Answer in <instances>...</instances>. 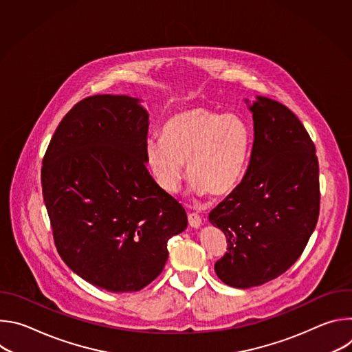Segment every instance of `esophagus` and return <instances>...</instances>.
<instances>
[{"label":"esophagus","instance_id":"obj_1","mask_svg":"<svg viewBox=\"0 0 352 352\" xmlns=\"http://www.w3.org/2000/svg\"><path fill=\"white\" fill-rule=\"evenodd\" d=\"M188 223L192 228H199L200 224H202V217L197 213H188Z\"/></svg>","mask_w":352,"mask_h":352}]
</instances>
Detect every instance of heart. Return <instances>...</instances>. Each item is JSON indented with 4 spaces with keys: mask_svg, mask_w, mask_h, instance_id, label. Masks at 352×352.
<instances>
[{
    "mask_svg": "<svg viewBox=\"0 0 352 352\" xmlns=\"http://www.w3.org/2000/svg\"><path fill=\"white\" fill-rule=\"evenodd\" d=\"M252 133L236 114L192 107L173 116L162 139H148L146 160L159 186L175 193L188 177L197 193L221 196L231 192L246 170Z\"/></svg>",
    "mask_w": 352,
    "mask_h": 352,
    "instance_id": "heart-1",
    "label": "heart"
}]
</instances>
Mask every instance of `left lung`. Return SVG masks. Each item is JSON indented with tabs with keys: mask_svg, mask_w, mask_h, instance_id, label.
I'll use <instances>...</instances> for the list:
<instances>
[{
	"mask_svg": "<svg viewBox=\"0 0 352 352\" xmlns=\"http://www.w3.org/2000/svg\"><path fill=\"white\" fill-rule=\"evenodd\" d=\"M256 98L249 107L255 139L246 173L209 214L227 238L214 272L235 288L262 285L289 269L320 210L319 163L308 131L284 104Z\"/></svg>",
	"mask_w": 352,
	"mask_h": 352,
	"instance_id": "1",
	"label": "left lung"
}]
</instances>
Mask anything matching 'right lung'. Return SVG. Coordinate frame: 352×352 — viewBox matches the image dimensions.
<instances>
[{"label": "right lung", "instance_id": "add662e5", "mask_svg": "<svg viewBox=\"0 0 352 352\" xmlns=\"http://www.w3.org/2000/svg\"><path fill=\"white\" fill-rule=\"evenodd\" d=\"M148 114L129 96L76 103L48 143L44 205L67 266L111 292L139 291L164 269L185 209L146 168Z\"/></svg>", "mask_w": 352, "mask_h": 352}]
</instances>
